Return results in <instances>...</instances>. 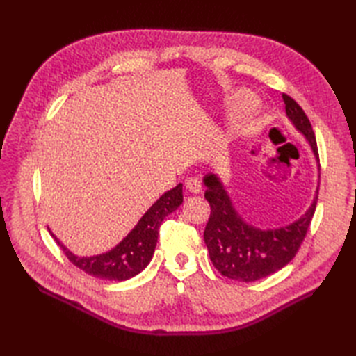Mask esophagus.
<instances>
[{
    "instance_id": "1",
    "label": "esophagus",
    "mask_w": 356,
    "mask_h": 356,
    "mask_svg": "<svg viewBox=\"0 0 356 356\" xmlns=\"http://www.w3.org/2000/svg\"><path fill=\"white\" fill-rule=\"evenodd\" d=\"M186 187H187L188 191L196 193V195H197V193L202 191V184H200V181H199L196 177L187 178V179H186Z\"/></svg>"
}]
</instances>
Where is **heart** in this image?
Returning a JSON list of instances; mask_svg holds the SVG:
<instances>
[{
    "label": "heart",
    "mask_w": 356,
    "mask_h": 356,
    "mask_svg": "<svg viewBox=\"0 0 356 356\" xmlns=\"http://www.w3.org/2000/svg\"><path fill=\"white\" fill-rule=\"evenodd\" d=\"M234 104L241 106V108H248L252 104V96L246 92H239L234 96Z\"/></svg>",
    "instance_id": "heart-1"
}]
</instances>
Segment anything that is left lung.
<instances>
[{"instance_id": "1", "label": "left lung", "mask_w": 356, "mask_h": 356, "mask_svg": "<svg viewBox=\"0 0 356 356\" xmlns=\"http://www.w3.org/2000/svg\"><path fill=\"white\" fill-rule=\"evenodd\" d=\"M286 115L303 134L319 161L315 132L303 108L288 95H282ZM204 199L209 202L211 215L203 239L208 246L213 267L229 279L254 282L281 270L296 257L303 243L316 209L318 196L300 220L286 227L261 230L246 224L233 208L222 182L213 174L204 177ZM319 187L316 190V195Z\"/></svg>"}]
</instances>
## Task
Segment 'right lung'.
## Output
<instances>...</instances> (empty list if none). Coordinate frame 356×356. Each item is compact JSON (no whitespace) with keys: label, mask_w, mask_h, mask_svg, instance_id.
<instances>
[{"label":"right lung","mask_w":356,"mask_h":356,"mask_svg":"<svg viewBox=\"0 0 356 356\" xmlns=\"http://www.w3.org/2000/svg\"><path fill=\"white\" fill-rule=\"evenodd\" d=\"M182 203V184L166 191L144 217L138 221L135 229L118 243L114 250L93 257H77L68 251L55 236L58 245L68 260L80 270L90 276L106 279V281H126L143 272L152 260L159 238L161 221L174 212Z\"/></svg>","instance_id":"right-lung-1"}]
</instances>
